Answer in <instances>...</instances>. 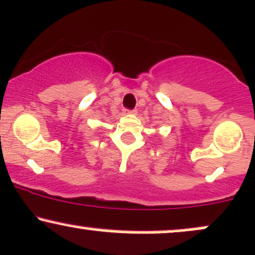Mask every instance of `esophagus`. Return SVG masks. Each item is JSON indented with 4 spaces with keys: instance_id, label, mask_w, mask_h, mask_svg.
<instances>
[{
    "instance_id": "esophagus-1",
    "label": "esophagus",
    "mask_w": 255,
    "mask_h": 255,
    "mask_svg": "<svg viewBox=\"0 0 255 255\" xmlns=\"http://www.w3.org/2000/svg\"><path fill=\"white\" fill-rule=\"evenodd\" d=\"M125 114H136V110L135 109H134V110H128V109H126Z\"/></svg>"
}]
</instances>
